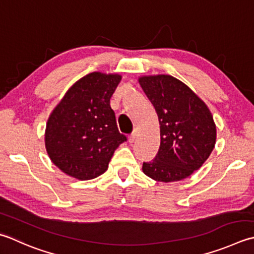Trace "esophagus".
Masks as SVG:
<instances>
[{"mask_svg": "<svg viewBox=\"0 0 254 254\" xmlns=\"http://www.w3.org/2000/svg\"><path fill=\"white\" fill-rule=\"evenodd\" d=\"M136 136H137V130L135 128V130H134V131L130 134V135H128V142H130V143H133L134 141H135Z\"/></svg>", "mask_w": 254, "mask_h": 254, "instance_id": "34e87169", "label": "esophagus"}]
</instances>
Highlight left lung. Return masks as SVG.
<instances>
[{"label":"left lung","mask_w":254,"mask_h":254,"mask_svg":"<svg viewBox=\"0 0 254 254\" xmlns=\"http://www.w3.org/2000/svg\"><path fill=\"white\" fill-rule=\"evenodd\" d=\"M157 112L161 145L142 170L152 180L182 181L199 170L216 144V126L209 109L185 83L168 74L138 79Z\"/></svg>","instance_id":"8db88e82"}]
</instances>
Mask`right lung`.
Segmentation results:
<instances>
[{
    "label": "right lung",
    "mask_w": 254,
    "mask_h": 254,
    "mask_svg": "<svg viewBox=\"0 0 254 254\" xmlns=\"http://www.w3.org/2000/svg\"><path fill=\"white\" fill-rule=\"evenodd\" d=\"M121 76L91 72L72 84L46 124L45 145L52 162L67 175L92 180L108 170L120 133L110 99Z\"/></svg>",
    "instance_id": "1"
}]
</instances>
